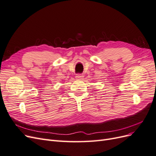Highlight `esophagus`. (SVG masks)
<instances>
[{
	"label": "esophagus",
	"mask_w": 156,
	"mask_h": 156,
	"mask_svg": "<svg viewBox=\"0 0 156 156\" xmlns=\"http://www.w3.org/2000/svg\"><path fill=\"white\" fill-rule=\"evenodd\" d=\"M83 77L84 76H83V74H77L76 76H75V78H76L78 80H81V79H83Z\"/></svg>",
	"instance_id": "esophagus-1"
}]
</instances>
